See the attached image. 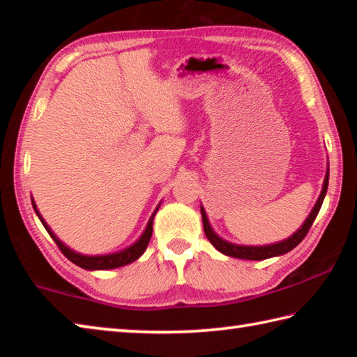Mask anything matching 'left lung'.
I'll return each instance as SVG.
<instances>
[{
  "mask_svg": "<svg viewBox=\"0 0 357 357\" xmlns=\"http://www.w3.org/2000/svg\"><path fill=\"white\" fill-rule=\"evenodd\" d=\"M328 174L330 169L327 168L326 172V178H324V185H322V191L318 202L313 206L312 212L308 213L307 220L303 223L298 231L293 234L289 238L282 240L280 243H273V244H267V245H241V244H234V243H229L226 240L221 238L220 235H217L213 232V229L209 223L208 215H206V212L203 209V206H200L202 209V218H203V229H204V234L208 236V240L211 241V244L215 248L218 252L225 253L227 257H232V258H241V259H252V261H258V259H267V258H272V257H280L284 255V253L290 252L291 249H295L296 245L304 240V236L307 235L308 229L312 227L313 221L318 215V212L322 206L324 199H326V194H327V188H328Z\"/></svg>",
  "mask_w": 357,
  "mask_h": 357,
  "instance_id": "left-lung-1",
  "label": "left lung"
}]
</instances>
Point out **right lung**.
<instances>
[{
    "mask_svg": "<svg viewBox=\"0 0 357 357\" xmlns=\"http://www.w3.org/2000/svg\"><path fill=\"white\" fill-rule=\"evenodd\" d=\"M31 204H33V209L36 212V215H38L39 220H41V223L45 227V231L49 232V235L52 236L53 241L58 244V248L61 249V252L64 253V255L71 261V263H75L76 266L85 268V271H108V268L122 267V266L132 263V261H136L137 258L144 255V252L146 250L148 243H149V240H151V235H153V221H154V217H155V212L158 211V208H160V204H158L155 211H154V213L151 215V218H149L144 234L140 235V238L136 243L128 245V248H125V249L114 252V253H108V255H82V253H77L73 249H70L68 245H66L58 238L56 235L53 234L50 226L45 223V220L43 218L41 213H39L33 199H31Z\"/></svg>",
    "mask_w": 357,
    "mask_h": 357,
    "instance_id": "add662e5",
    "label": "right lung"
}]
</instances>
